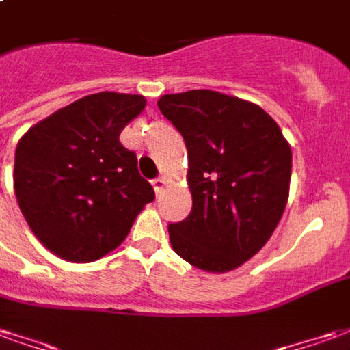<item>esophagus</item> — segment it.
Instances as JSON below:
<instances>
[{
  "label": "esophagus",
  "instance_id": "obj_1",
  "mask_svg": "<svg viewBox=\"0 0 350 350\" xmlns=\"http://www.w3.org/2000/svg\"><path fill=\"white\" fill-rule=\"evenodd\" d=\"M167 183H168V180H167V178H165V176H159V178H155V180H153V182H152L153 191H155V193L159 195L161 191L167 187Z\"/></svg>",
  "mask_w": 350,
  "mask_h": 350
}]
</instances>
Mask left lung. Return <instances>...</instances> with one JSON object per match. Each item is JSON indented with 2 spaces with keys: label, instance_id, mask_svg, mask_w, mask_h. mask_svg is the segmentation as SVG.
<instances>
[{
  "label": "left lung",
  "instance_id": "8db88e82",
  "mask_svg": "<svg viewBox=\"0 0 350 350\" xmlns=\"http://www.w3.org/2000/svg\"><path fill=\"white\" fill-rule=\"evenodd\" d=\"M187 146L193 210L170 223L172 250L198 270L225 273L255 257L283 217L293 152L262 108L213 90L159 99Z\"/></svg>",
  "mask_w": 350,
  "mask_h": 350
}]
</instances>
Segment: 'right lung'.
<instances>
[{
    "label": "right lung",
    "mask_w": 350,
    "mask_h": 350,
    "mask_svg": "<svg viewBox=\"0 0 350 350\" xmlns=\"http://www.w3.org/2000/svg\"><path fill=\"white\" fill-rule=\"evenodd\" d=\"M144 95H86L29 127L14 153V195L37 240L69 262H93L127 238L155 198L120 135Z\"/></svg>",
    "instance_id": "1"
}]
</instances>
